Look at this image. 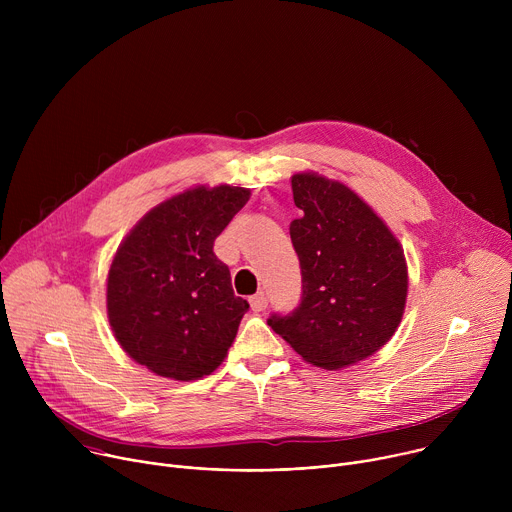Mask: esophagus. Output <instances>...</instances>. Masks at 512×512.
Here are the masks:
<instances>
[{"label":"esophagus","instance_id":"34e87169","mask_svg":"<svg viewBox=\"0 0 512 512\" xmlns=\"http://www.w3.org/2000/svg\"><path fill=\"white\" fill-rule=\"evenodd\" d=\"M251 308L255 310V312H263L265 308H267V296L263 294V291H257L255 296H251Z\"/></svg>","mask_w":512,"mask_h":512}]
</instances>
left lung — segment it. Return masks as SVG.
Listing matches in <instances>:
<instances>
[{
  "label": "left lung",
  "mask_w": 512,
  "mask_h": 512,
  "mask_svg": "<svg viewBox=\"0 0 512 512\" xmlns=\"http://www.w3.org/2000/svg\"><path fill=\"white\" fill-rule=\"evenodd\" d=\"M304 212L289 225L302 269V300L267 324L304 360L342 369L395 334L407 298L399 241L350 188L318 174L291 176Z\"/></svg>",
  "instance_id": "left-lung-1"
}]
</instances>
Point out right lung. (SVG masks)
Instances as JSON below:
<instances>
[{
	"mask_svg": "<svg viewBox=\"0 0 512 512\" xmlns=\"http://www.w3.org/2000/svg\"><path fill=\"white\" fill-rule=\"evenodd\" d=\"M249 190L192 188L145 214L115 253L107 314L123 350L160 377L194 381L227 356L247 300L237 298L214 239Z\"/></svg>",
	"mask_w": 512,
	"mask_h": 512,
	"instance_id": "obj_1",
	"label": "right lung"
}]
</instances>
